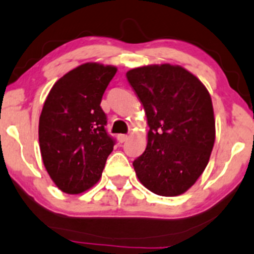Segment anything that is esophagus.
<instances>
[{"mask_svg":"<svg viewBox=\"0 0 254 254\" xmlns=\"http://www.w3.org/2000/svg\"><path fill=\"white\" fill-rule=\"evenodd\" d=\"M117 139H119L120 143H125V141L128 140V135H126V134H120L119 137H117Z\"/></svg>","mask_w":254,"mask_h":254,"instance_id":"1","label":"esophagus"}]
</instances>
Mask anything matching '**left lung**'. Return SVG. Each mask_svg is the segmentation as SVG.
Segmentation results:
<instances>
[{
  "label": "left lung",
  "instance_id": "obj_1",
  "mask_svg": "<svg viewBox=\"0 0 254 254\" xmlns=\"http://www.w3.org/2000/svg\"><path fill=\"white\" fill-rule=\"evenodd\" d=\"M126 76L150 127L145 151L133 161L135 174L156 195H181L202 174L213 149L211 95L196 76L178 65L137 67Z\"/></svg>",
  "mask_w": 254,
  "mask_h": 254
}]
</instances>
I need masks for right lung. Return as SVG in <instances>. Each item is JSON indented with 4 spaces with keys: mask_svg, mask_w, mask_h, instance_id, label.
Here are the masks:
<instances>
[{
    "mask_svg": "<svg viewBox=\"0 0 254 254\" xmlns=\"http://www.w3.org/2000/svg\"><path fill=\"white\" fill-rule=\"evenodd\" d=\"M116 67L86 63L52 87L40 116L43 165L66 193L86 191L99 181L115 139L106 130L103 94Z\"/></svg>",
    "mask_w": 254,
    "mask_h": 254,
    "instance_id": "obj_1",
    "label": "right lung"
}]
</instances>
